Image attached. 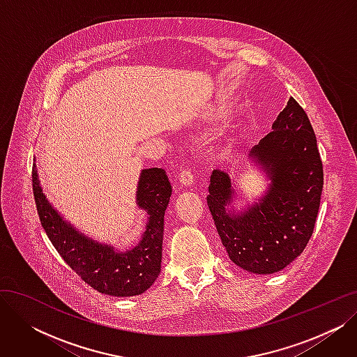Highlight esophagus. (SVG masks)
<instances>
[{
  "mask_svg": "<svg viewBox=\"0 0 357 357\" xmlns=\"http://www.w3.org/2000/svg\"><path fill=\"white\" fill-rule=\"evenodd\" d=\"M179 182H181V185L186 186V188H190V186L194 185V176L188 171V169H183V171L179 174Z\"/></svg>",
  "mask_w": 357,
  "mask_h": 357,
  "instance_id": "1",
  "label": "esophagus"
}]
</instances>
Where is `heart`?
Segmentation results:
<instances>
[{"mask_svg": "<svg viewBox=\"0 0 357 357\" xmlns=\"http://www.w3.org/2000/svg\"><path fill=\"white\" fill-rule=\"evenodd\" d=\"M238 152V143L234 139H227L221 142L214 150V159L220 163H230L236 159Z\"/></svg>", "mask_w": 357, "mask_h": 357, "instance_id": "b5f03b06", "label": "heart"}]
</instances>
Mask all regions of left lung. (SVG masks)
<instances>
[{
    "instance_id": "1",
    "label": "left lung",
    "mask_w": 357,
    "mask_h": 357,
    "mask_svg": "<svg viewBox=\"0 0 357 357\" xmlns=\"http://www.w3.org/2000/svg\"><path fill=\"white\" fill-rule=\"evenodd\" d=\"M250 150V160L269 181L245 207L236 204L237 181L213 171L207 204L222 246L238 268L256 275L282 271L310 241L320 208L323 163L311 123L294 98ZM245 201V198H243Z\"/></svg>"
}]
</instances>
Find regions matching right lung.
<instances>
[{"label": "right lung", "mask_w": 357, "mask_h": 357, "mask_svg": "<svg viewBox=\"0 0 357 357\" xmlns=\"http://www.w3.org/2000/svg\"><path fill=\"white\" fill-rule=\"evenodd\" d=\"M33 194L52 245L89 287L105 295L135 296L153 285L160 273L163 220L172 195L171 182L162 167H149L140 172L136 205L147 215L146 229L136 245L126 250L88 237L63 218L43 192L36 159Z\"/></svg>", "instance_id": "right-lung-1"}]
</instances>
